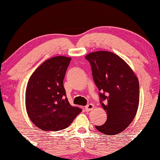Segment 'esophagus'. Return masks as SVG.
Wrapping results in <instances>:
<instances>
[{
  "label": "esophagus",
  "mask_w": 160,
  "mask_h": 160,
  "mask_svg": "<svg viewBox=\"0 0 160 160\" xmlns=\"http://www.w3.org/2000/svg\"><path fill=\"white\" fill-rule=\"evenodd\" d=\"M93 108H94V105L92 104H88L85 107V110L86 111H89L91 110H92Z\"/></svg>",
  "instance_id": "1"
}]
</instances>
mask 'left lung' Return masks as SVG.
Returning <instances> with one entry per match:
<instances>
[{
	"mask_svg": "<svg viewBox=\"0 0 160 160\" xmlns=\"http://www.w3.org/2000/svg\"><path fill=\"white\" fill-rule=\"evenodd\" d=\"M108 118L95 128L108 135L120 133L132 122L139 104V83L132 70L117 55L98 51L86 56Z\"/></svg>",
	"mask_w": 160,
	"mask_h": 160,
	"instance_id": "1",
	"label": "left lung"
}]
</instances>
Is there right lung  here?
<instances>
[{"label":"right lung","instance_id":"1","mask_svg":"<svg viewBox=\"0 0 160 160\" xmlns=\"http://www.w3.org/2000/svg\"><path fill=\"white\" fill-rule=\"evenodd\" d=\"M71 58L56 56L42 63L28 82L25 105L29 118L43 131L65 129L82 111L74 107L66 97L63 86Z\"/></svg>","mask_w":160,"mask_h":160}]
</instances>
